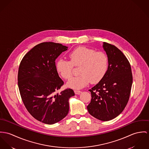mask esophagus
<instances>
[{
    "mask_svg": "<svg viewBox=\"0 0 149 149\" xmlns=\"http://www.w3.org/2000/svg\"><path fill=\"white\" fill-rule=\"evenodd\" d=\"M74 93H75V94H80L82 93V91H80V90H74Z\"/></svg>",
    "mask_w": 149,
    "mask_h": 149,
    "instance_id": "esophagus-1",
    "label": "esophagus"
}]
</instances>
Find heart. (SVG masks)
Returning <instances> with one entry per match:
<instances>
[{"label":"heart","instance_id":"b5f03b06","mask_svg":"<svg viewBox=\"0 0 149 149\" xmlns=\"http://www.w3.org/2000/svg\"><path fill=\"white\" fill-rule=\"evenodd\" d=\"M70 61L59 59L56 63V69L65 79H70L73 75L74 66L79 67L77 77L70 79L67 86L73 89H80L90 82H99L105 76L109 68V58L103 51L79 47L69 54Z\"/></svg>","mask_w":149,"mask_h":149}]
</instances>
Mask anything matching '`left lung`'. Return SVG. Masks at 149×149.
I'll list each match as a JSON object with an SVG mask.
<instances>
[{"label": "left lung", "instance_id": "8db88e82", "mask_svg": "<svg viewBox=\"0 0 149 149\" xmlns=\"http://www.w3.org/2000/svg\"><path fill=\"white\" fill-rule=\"evenodd\" d=\"M109 58V68L104 78L91 89V100L87 106L95 118L108 121L119 116L129 100L132 86L130 64L123 52L115 46L104 42Z\"/></svg>", "mask_w": 149, "mask_h": 149}]
</instances>
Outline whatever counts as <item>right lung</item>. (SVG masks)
I'll return each mask as SVG.
<instances>
[{
  "label": "right lung",
  "instance_id": "obj_1",
  "mask_svg": "<svg viewBox=\"0 0 149 149\" xmlns=\"http://www.w3.org/2000/svg\"><path fill=\"white\" fill-rule=\"evenodd\" d=\"M67 50L60 43H39L24 56L19 67L17 84L23 103L35 119L46 124L63 119L69 111L68 99L75 95L71 88L57 92L64 82L55 59Z\"/></svg>",
  "mask_w": 149,
  "mask_h": 149
}]
</instances>
